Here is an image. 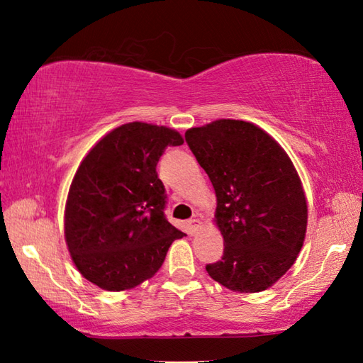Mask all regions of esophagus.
<instances>
[{"label": "esophagus", "mask_w": 363, "mask_h": 363, "mask_svg": "<svg viewBox=\"0 0 363 363\" xmlns=\"http://www.w3.org/2000/svg\"><path fill=\"white\" fill-rule=\"evenodd\" d=\"M189 227H190V232L195 233L201 227V220L200 219H190L189 220Z\"/></svg>", "instance_id": "obj_1"}]
</instances>
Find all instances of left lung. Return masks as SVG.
Instances as JSON below:
<instances>
[{
	"label": "left lung",
	"mask_w": 363,
	"mask_h": 363,
	"mask_svg": "<svg viewBox=\"0 0 363 363\" xmlns=\"http://www.w3.org/2000/svg\"><path fill=\"white\" fill-rule=\"evenodd\" d=\"M186 140L216 192L214 223L224 238L223 259L206 272L232 291L267 290L304 243L307 201L296 168L277 140L250 121L190 128Z\"/></svg>",
	"instance_id": "obj_1"
}]
</instances>
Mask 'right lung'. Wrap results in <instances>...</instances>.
<instances>
[{"label": "right lung", "instance_id": "1", "mask_svg": "<svg viewBox=\"0 0 363 363\" xmlns=\"http://www.w3.org/2000/svg\"><path fill=\"white\" fill-rule=\"evenodd\" d=\"M184 139L176 130L133 121L106 134L79 163L65 203L72 261L91 284L125 291L153 277L184 232L164 218L157 163Z\"/></svg>", "mask_w": 363, "mask_h": 363}]
</instances>
